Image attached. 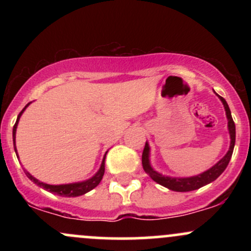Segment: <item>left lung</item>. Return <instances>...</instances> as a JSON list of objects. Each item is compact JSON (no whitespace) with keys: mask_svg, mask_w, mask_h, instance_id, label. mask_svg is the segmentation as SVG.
<instances>
[{"mask_svg":"<svg viewBox=\"0 0 251 251\" xmlns=\"http://www.w3.org/2000/svg\"><path fill=\"white\" fill-rule=\"evenodd\" d=\"M220 97V96H218ZM220 99L223 102L224 108H226V113L227 118V127H229V133L230 138H231V143H230V149L226 152V154L218 162L216 165L212 166L211 169H209L208 171L203 172V174L195 176V177H189V178H171V177H165V176L158 174L150 165L149 160V153H150V148L149 144H145V148H144L143 155H142V163H143V169L144 171L148 174L150 177L153 179L155 183L160 184V185L165 186L172 191H178V192H186V191H192V190H197L201 188V186L206 185V184L211 183L215 179H217L220 176L223 174L224 170L226 169L227 164L230 162V158H231L232 152H234V146H235V139H236V128H235V123L232 120L231 112H230L229 106L226 101L224 98L220 97Z\"/></svg>","mask_w":251,"mask_h":251,"instance_id":"left-lung-1","label":"left lung"}]
</instances>
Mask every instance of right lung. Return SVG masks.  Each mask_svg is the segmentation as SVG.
<instances>
[{
  "label": "right lung",
  "instance_id": "right-lung-1",
  "mask_svg": "<svg viewBox=\"0 0 251 251\" xmlns=\"http://www.w3.org/2000/svg\"><path fill=\"white\" fill-rule=\"evenodd\" d=\"M29 103H28V105H29ZM28 105L25 106V107L22 109L21 112H20V114H19V116H17V120H16L15 125H14V127H13L14 149H15L16 155H17V151H16V146H15V133H16L17 123H19L20 117H21V114L24 113L25 109L28 107ZM105 157H106V154H105ZM105 157H103V160H102V163H101V166H100L99 171H98L97 174L91 178V179L81 181V183L65 184V185H50V184H46V183H42V181H39V180L36 179V178H34L33 176L29 174V172L25 171V174L27 175V177L29 178L31 181H34V183H35L36 185H39L40 188H43L45 190H47V191L53 192V194H56V195H59V196H62V197H76V196H81L83 194H86V192L91 191V190L96 188L98 184L100 183V180L102 179L103 172H105Z\"/></svg>",
  "mask_w": 251,
  "mask_h": 251
}]
</instances>
